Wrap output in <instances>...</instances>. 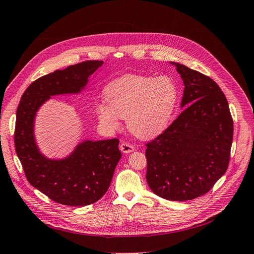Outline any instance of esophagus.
Here are the masks:
<instances>
[{"instance_id": "obj_1", "label": "esophagus", "mask_w": 254, "mask_h": 254, "mask_svg": "<svg viewBox=\"0 0 254 254\" xmlns=\"http://www.w3.org/2000/svg\"><path fill=\"white\" fill-rule=\"evenodd\" d=\"M120 151L125 154L132 153L135 151V147L133 144H129L127 142H121L120 144Z\"/></svg>"}]
</instances>
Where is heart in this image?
Returning a JSON list of instances; mask_svg holds the SVG:
<instances>
[{
  "mask_svg": "<svg viewBox=\"0 0 254 254\" xmlns=\"http://www.w3.org/2000/svg\"><path fill=\"white\" fill-rule=\"evenodd\" d=\"M106 103L95 111L103 125L117 128L127 118L130 133L140 139L160 134L166 127L177 103L178 91L172 78L127 74L111 81L105 89Z\"/></svg>",
  "mask_w": 254,
  "mask_h": 254,
  "instance_id": "1",
  "label": "heart"
}]
</instances>
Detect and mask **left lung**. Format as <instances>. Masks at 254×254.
<instances>
[{
  "label": "left lung",
  "instance_id": "1",
  "mask_svg": "<svg viewBox=\"0 0 254 254\" xmlns=\"http://www.w3.org/2000/svg\"><path fill=\"white\" fill-rule=\"evenodd\" d=\"M176 65L184 83L183 112L146 143V181L154 193L189 201L207 193L226 173L233 121L217 82L186 65Z\"/></svg>",
  "mask_w": 254,
  "mask_h": 254
}]
</instances>
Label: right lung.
<instances>
[{"instance_id":"add662e5","label":"right lung","mask_w":254,"mask_h":254,"mask_svg":"<svg viewBox=\"0 0 254 254\" xmlns=\"http://www.w3.org/2000/svg\"><path fill=\"white\" fill-rule=\"evenodd\" d=\"M102 64L87 61L42 76L26 89L16 110L14 145L27 180L59 204L86 206L107 192L121 158L119 140H84L65 158L49 159L35 142L36 112L51 96L80 93Z\"/></svg>"}]
</instances>
